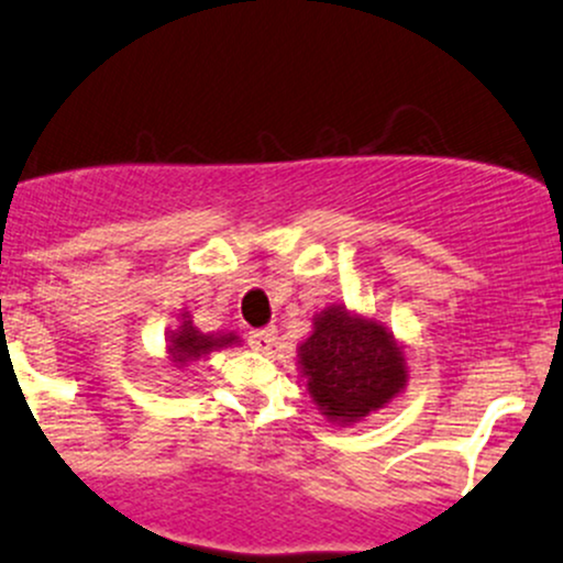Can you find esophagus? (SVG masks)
Returning <instances> with one entry per match:
<instances>
[{"label": "esophagus", "instance_id": "esophagus-1", "mask_svg": "<svg viewBox=\"0 0 563 563\" xmlns=\"http://www.w3.org/2000/svg\"><path fill=\"white\" fill-rule=\"evenodd\" d=\"M249 341H251V346L260 349V352H269V349H273L275 341H277V331H275V328H262V331H251Z\"/></svg>", "mask_w": 563, "mask_h": 563}]
</instances>
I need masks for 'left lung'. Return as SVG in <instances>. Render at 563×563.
<instances>
[{"mask_svg": "<svg viewBox=\"0 0 563 563\" xmlns=\"http://www.w3.org/2000/svg\"><path fill=\"white\" fill-rule=\"evenodd\" d=\"M296 357L314 405L339 426L363 421L407 386L405 352L394 333L344 303L314 314Z\"/></svg>", "mask_w": 563, "mask_h": 563, "instance_id": "left-lung-1", "label": "left lung"}]
</instances>
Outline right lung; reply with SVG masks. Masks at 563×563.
I'll use <instances>...</instances> for the list:
<instances>
[{
	"instance_id": "obj_1",
	"label": "right lung",
	"mask_w": 563,
	"mask_h": 563,
	"mask_svg": "<svg viewBox=\"0 0 563 563\" xmlns=\"http://www.w3.org/2000/svg\"><path fill=\"white\" fill-rule=\"evenodd\" d=\"M166 352H169L172 363L177 367H185L196 360L206 357V354L217 352V349L224 346H238L235 333H200L196 325H192L190 312L179 314V325L174 331L166 333Z\"/></svg>"
}]
</instances>
